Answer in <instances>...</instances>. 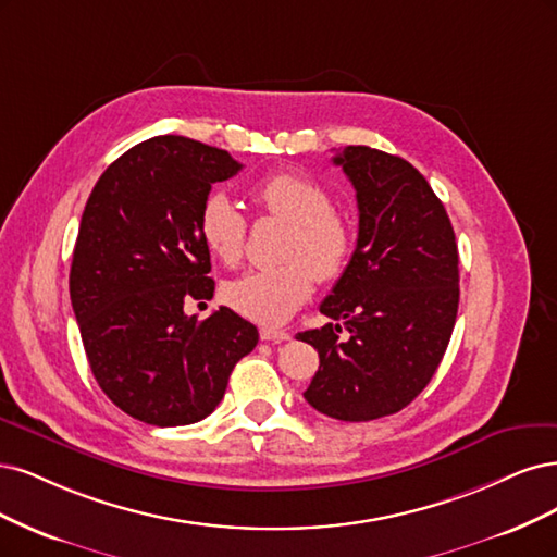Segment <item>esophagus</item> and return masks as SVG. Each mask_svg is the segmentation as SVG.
I'll return each mask as SVG.
<instances>
[{
	"label": "esophagus",
	"mask_w": 557,
	"mask_h": 557,
	"mask_svg": "<svg viewBox=\"0 0 557 557\" xmlns=\"http://www.w3.org/2000/svg\"><path fill=\"white\" fill-rule=\"evenodd\" d=\"M261 339L265 343H286V339H292V335L286 331H277V329H261Z\"/></svg>",
	"instance_id": "esophagus-1"
}]
</instances>
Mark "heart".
Listing matches in <instances>:
<instances>
[{
	"label": "heart",
	"instance_id": "b5f03b06",
	"mask_svg": "<svg viewBox=\"0 0 557 557\" xmlns=\"http://www.w3.org/2000/svg\"><path fill=\"white\" fill-rule=\"evenodd\" d=\"M252 199L268 214L289 222L280 265L257 268L224 284L222 296L231 310L263 326L284 324L312 296L314 277L337 280L354 255V231L333 210L326 187L300 173H275L252 187ZM247 220L226 194L214 191L199 212V238L224 265L243 257Z\"/></svg>",
	"mask_w": 557,
	"mask_h": 557
}]
</instances>
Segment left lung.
I'll list each match as a JSON object with an SVG mask.
<instances>
[{
	"label": "left lung",
	"mask_w": 557,
	"mask_h": 557,
	"mask_svg": "<svg viewBox=\"0 0 557 557\" xmlns=\"http://www.w3.org/2000/svg\"><path fill=\"white\" fill-rule=\"evenodd\" d=\"M333 164L356 189L358 238L319 308L335 324L298 333L319 351L302 396L321 414L358 423L396 414L433 380L458 314V245L409 161L347 146Z\"/></svg>",
	"instance_id": "obj_1"
}]
</instances>
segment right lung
<instances>
[{
    "label": "right lung",
    "mask_w": 557,
    "mask_h": 557,
    "mask_svg": "<svg viewBox=\"0 0 557 557\" xmlns=\"http://www.w3.org/2000/svg\"><path fill=\"white\" fill-rule=\"evenodd\" d=\"M243 169L226 150L154 136L101 173L71 261L69 292L89 368L106 396L143 423L173 428L212 414L231 370L259 331L228 308L199 321L189 298H212L199 212L212 183Z\"/></svg>",
    "instance_id": "obj_1"
}]
</instances>
